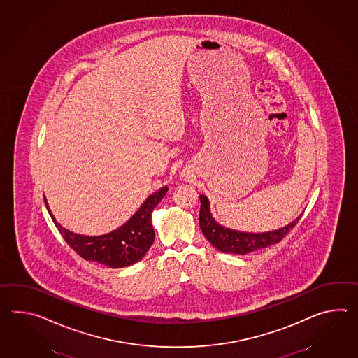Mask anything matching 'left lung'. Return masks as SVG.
<instances>
[{"label": "left lung", "mask_w": 358, "mask_h": 358, "mask_svg": "<svg viewBox=\"0 0 358 358\" xmlns=\"http://www.w3.org/2000/svg\"><path fill=\"white\" fill-rule=\"evenodd\" d=\"M299 220H301V215L293 222L286 224L285 227H281L278 230L268 231V232H259V234L231 230L215 222V218L212 217L209 210V200L207 196L200 195V213H199L200 229L208 241L222 253L248 255L258 249L278 244V241L285 238L287 232L294 227Z\"/></svg>", "instance_id": "1"}]
</instances>
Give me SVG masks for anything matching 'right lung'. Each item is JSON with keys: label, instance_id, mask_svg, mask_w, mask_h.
Instances as JSON below:
<instances>
[{"label": "right lung", "instance_id": "add662e5", "mask_svg": "<svg viewBox=\"0 0 358 358\" xmlns=\"http://www.w3.org/2000/svg\"><path fill=\"white\" fill-rule=\"evenodd\" d=\"M168 187L151 194L143 206L120 229L101 236L74 234L56 222L45 199L48 213L68 245L86 261L99 262L110 268H123L141 261L154 243L155 232L151 224V213L167 194Z\"/></svg>", "mask_w": 358, "mask_h": 358}]
</instances>
